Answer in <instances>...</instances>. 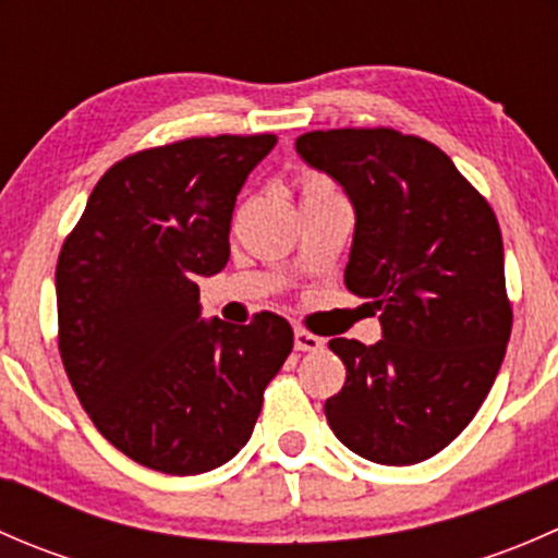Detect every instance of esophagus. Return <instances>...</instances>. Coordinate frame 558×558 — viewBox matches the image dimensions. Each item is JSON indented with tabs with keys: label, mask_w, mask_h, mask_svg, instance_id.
<instances>
[{
	"label": "esophagus",
	"mask_w": 558,
	"mask_h": 558,
	"mask_svg": "<svg viewBox=\"0 0 558 558\" xmlns=\"http://www.w3.org/2000/svg\"><path fill=\"white\" fill-rule=\"evenodd\" d=\"M294 348L296 351H318V348H324V337L313 335V331H307V329H296L294 331Z\"/></svg>",
	"instance_id": "34e87169"
}]
</instances>
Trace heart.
<instances>
[{
  "mask_svg": "<svg viewBox=\"0 0 558 558\" xmlns=\"http://www.w3.org/2000/svg\"><path fill=\"white\" fill-rule=\"evenodd\" d=\"M300 191L302 196H313V194H324V191H335V185L318 172H305L300 178Z\"/></svg>",
  "mask_w": 558,
  "mask_h": 558,
  "instance_id": "obj_1",
  "label": "heart"
}]
</instances>
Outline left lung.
Returning a JSON list of instances; mask_svg holds the SVG:
<instances>
[{
    "label": "left lung",
    "instance_id": "left-lung-1",
    "mask_svg": "<svg viewBox=\"0 0 558 558\" xmlns=\"http://www.w3.org/2000/svg\"><path fill=\"white\" fill-rule=\"evenodd\" d=\"M296 154L356 210L345 286L384 340L335 337L345 386L324 413L342 446L391 466L440 453L475 418L513 329L497 216L435 143L397 129H329Z\"/></svg>",
    "mask_w": 558,
    "mask_h": 558
}]
</instances>
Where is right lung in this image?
<instances>
[{
  "instance_id": "obj_1",
  "label": "right lung",
  "mask_w": 558,
  "mask_h": 558,
  "mask_svg": "<svg viewBox=\"0 0 558 558\" xmlns=\"http://www.w3.org/2000/svg\"><path fill=\"white\" fill-rule=\"evenodd\" d=\"M275 134L145 148L94 185L56 264L59 353L107 442L167 475L227 464L294 348L289 320L199 318V275L229 262L234 202Z\"/></svg>"
}]
</instances>
